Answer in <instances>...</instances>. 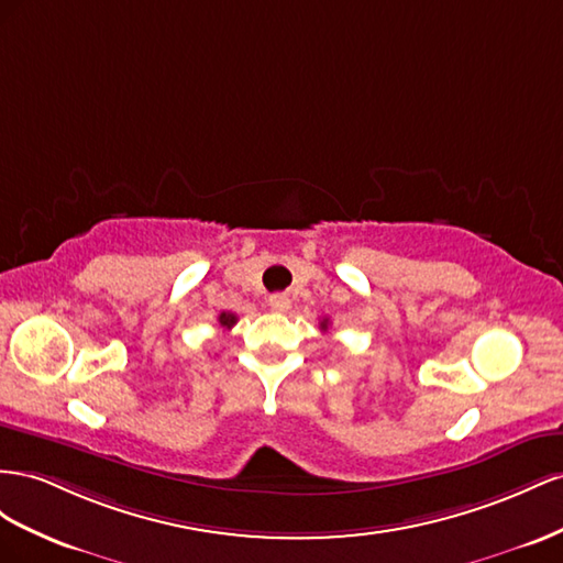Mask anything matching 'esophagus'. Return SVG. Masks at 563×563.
I'll use <instances>...</instances> for the list:
<instances>
[{
	"mask_svg": "<svg viewBox=\"0 0 563 563\" xmlns=\"http://www.w3.org/2000/svg\"><path fill=\"white\" fill-rule=\"evenodd\" d=\"M268 303H271V309H273V311L283 313V311L290 309V297H287V295H271Z\"/></svg>",
	"mask_w": 563,
	"mask_h": 563,
	"instance_id": "obj_1",
	"label": "esophagus"
}]
</instances>
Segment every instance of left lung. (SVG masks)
Masks as SVG:
<instances>
[{
  "label": "left lung",
  "instance_id": "left-lung-1",
  "mask_svg": "<svg viewBox=\"0 0 563 563\" xmlns=\"http://www.w3.org/2000/svg\"><path fill=\"white\" fill-rule=\"evenodd\" d=\"M328 325H330V320H328V318L320 320V330H328Z\"/></svg>",
  "mask_w": 563,
  "mask_h": 563
}]
</instances>
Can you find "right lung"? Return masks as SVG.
I'll list each match as a JSON object with an SVG mask.
<instances>
[{
  "instance_id": "1",
  "label": "right lung",
  "mask_w": 563,
  "mask_h": 563,
  "mask_svg": "<svg viewBox=\"0 0 563 563\" xmlns=\"http://www.w3.org/2000/svg\"><path fill=\"white\" fill-rule=\"evenodd\" d=\"M217 320H219V325H221V328L231 330V328L238 323V316H235V313H229V311H221Z\"/></svg>"
}]
</instances>
